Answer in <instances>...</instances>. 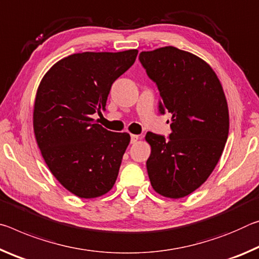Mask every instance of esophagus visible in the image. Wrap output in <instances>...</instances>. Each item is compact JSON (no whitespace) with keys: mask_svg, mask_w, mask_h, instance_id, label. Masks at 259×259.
Returning a JSON list of instances; mask_svg holds the SVG:
<instances>
[{"mask_svg":"<svg viewBox=\"0 0 259 259\" xmlns=\"http://www.w3.org/2000/svg\"><path fill=\"white\" fill-rule=\"evenodd\" d=\"M138 140H139V135H135V134L131 135V143H135Z\"/></svg>","mask_w":259,"mask_h":259,"instance_id":"34e87169","label":"esophagus"}]
</instances>
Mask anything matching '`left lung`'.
<instances>
[{
	"label": "left lung",
	"instance_id": "1",
	"mask_svg": "<svg viewBox=\"0 0 259 259\" xmlns=\"http://www.w3.org/2000/svg\"><path fill=\"white\" fill-rule=\"evenodd\" d=\"M139 59L159 91V112L172 114L168 138L146 135L148 176L155 192L185 197L204 184L223 154L230 128L226 97L211 66L188 52L168 46Z\"/></svg>",
	"mask_w": 259,
	"mask_h": 259
}]
</instances>
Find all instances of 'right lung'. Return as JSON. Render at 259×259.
Masks as SVG:
<instances>
[{
    "label": "right lung",
    "instance_id": "obj_1",
    "mask_svg": "<svg viewBox=\"0 0 259 259\" xmlns=\"http://www.w3.org/2000/svg\"><path fill=\"white\" fill-rule=\"evenodd\" d=\"M137 55V49L70 55L52 66L37 88V146L53 176L75 196H102L117 180L131 137L105 130L92 114L105 109L112 83Z\"/></svg>",
    "mask_w": 259,
    "mask_h": 259
}]
</instances>
